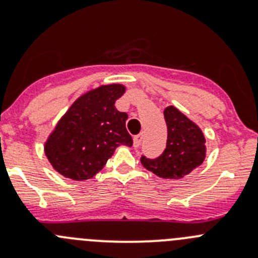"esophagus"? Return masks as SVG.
Wrapping results in <instances>:
<instances>
[{
    "mask_svg": "<svg viewBox=\"0 0 258 258\" xmlns=\"http://www.w3.org/2000/svg\"><path fill=\"white\" fill-rule=\"evenodd\" d=\"M142 139H144V136H142V135H137V136L134 137V146H135V148H139L140 146H141Z\"/></svg>",
    "mask_w": 258,
    "mask_h": 258,
    "instance_id": "esophagus-1",
    "label": "esophagus"
}]
</instances>
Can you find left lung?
<instances>
[{
	"mask_svg": "<svg viewBox=\"0 0 258 258\" xmlns=\"http://www.w3.org/2000/svg\"><path fill=\"white\" fill-rule=\"evenodd\" d=\"M167 124V144L157 158L141 157L145 168L162 178L178 179L191 173L206 157L204 134L181 111L168 106L163 111Z\"/></svg>",
	"mask_w": 258,
	"mask_h": 258,
	"instance_id": "1",
	"label": "left lung"
}]
</instances>
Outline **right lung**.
<instances>
[{"label":"right lung","instance_id":"add662e5","mask_svg":"<svg viewBox=\"0 0 258 258\" xmlns=\"http://www.w3.org/2000/svg\"><path fill=\"white\" fill-rule=\"evenodd\" d=\"M122 85H106L77 98L58 121L45 144L52 167L67 178L83 181L103 168L119 145L131 147L126 112L114 102L124 93Z\"/></svg>","mask_w":258,"mask_h":258}]
</instances>
